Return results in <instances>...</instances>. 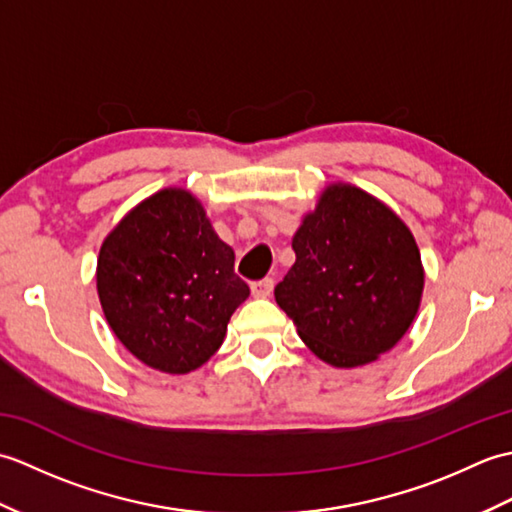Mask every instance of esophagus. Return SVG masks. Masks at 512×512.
<instances>
[{
  "mask_svg": "<svg viewBox=\"0 0 512 512\" xmlns=\"http://www.w3.org/2000/svg\"><path fill=\"white\" fill-rule=\"evenodd\" d=\"M273 288H275V281L273 279H259V281H253L250 284V290H253V295L259 297V299H266L273 295Z\"/></svg>",
  "mask_w": 512,
  "mask_h": 512,
  "instance_id": "34e87169",
  "label": "esophagus"
}]
</instances>
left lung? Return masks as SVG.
Wrapping results in <instances>:
<instances>
[{"instance_id": "8db88e82", "label": "left lung", "mask_w": 512, "mask_h": 512, "mask_svg": "<svg viewBox=\"0 0 512 512\" xmlns=\"http://www.w3.org/2000/svg\"><path fill=\"white\" fill-rule=\"evenodd\" d=\"M292 250L297 262L275 299L321 361L372 363L409 330L424 286L420 250L383 202L332 184L292 237Z\"/></svg>"}]
</instances>
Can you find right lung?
Returning <instances> with one entry per match:
<instances>
[{"label":"right lung","instance_id":"obj_1","mask_svg":"<svg viewBox=\"0 0 512 512\" xmlns=\"http://www.w3.org/2000/svg\"><path fill=\"white\" fill-rule=\"evenodd\" d=\"M96 288L118 341L167 374L209 361L250 295L235 275L233 248L184 189L154 193L105 237Z\"/></svg>","mask_w":512,"mask_h":512}]
</instances>
